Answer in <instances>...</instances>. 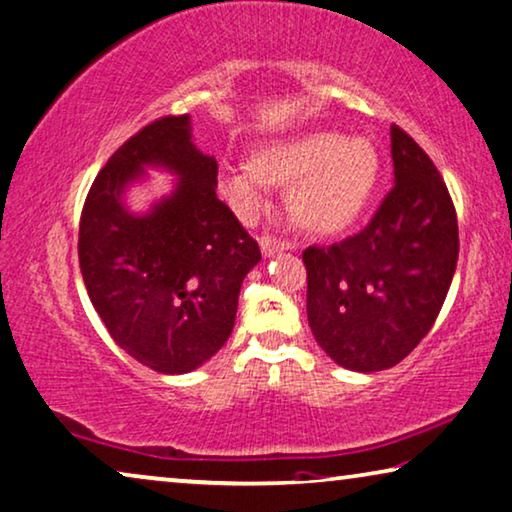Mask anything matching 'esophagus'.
I'll return each mask as SVG.
<instances>
[{
	"mask_svg": "<svg viewBox=\"0 0 512 512\" xmlns=\"http://www.w3.org/2000/svg\"><path fill=\"white\" fill-rule=\"evenodd\" d=\"M284 249H286V244L281 242L279 238H274V235H263V238H261V251L265 256L281 254Z\"/></svg>",
	"mask_w": 512,
	"mask_h": 512,
	"instance_id": "1",
	"label": "esophagus"
}]
</instances>
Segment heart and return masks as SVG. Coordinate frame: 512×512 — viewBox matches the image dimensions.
<instances>
[{
  "label": "heart",
  "instance_id": "obj_1",
  "mask_svg": "<svg viewBox=\"0 0 512 512\" xmlns=\"http://www.w3.org/2000/svg\"><path fill=\"white\" fill-rule=\"evenodd\" d=\"M381 157L372 140L344 138L332 131L265 147L254 164L226 168L221 194L242 217H254L268 203L270 184H292L291 212L311 233L330 235L351 226L372 198Z\"/></svg>",
  "mask_w": 512,
  "mask_h": 512
}]
</instances>
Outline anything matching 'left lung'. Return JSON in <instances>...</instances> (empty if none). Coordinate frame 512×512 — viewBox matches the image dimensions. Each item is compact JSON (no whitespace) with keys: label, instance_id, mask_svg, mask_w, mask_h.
Wrapping results in <instances>:
<instances>
[{"label":"left lung","instance_id":"1","mask_svg":"<svg viewBox=\"0 0 512 512\" xmlns=\"http://www.w3.org/2000/svg\"><path fill=\"white\" fill-rule=\"evenodd\" d=\"M395 187L360 233L307 247V318L318 346L353 372L404 360L432 330L457 268L453 198L425 150L390 127Z\"/></svg>","mask_w":512,"mask_h":512}]
</instances>
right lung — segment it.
<instances>
[{"label": "right lung", "mask_w": 512, "mask_h": 512, "mask_svg": "<svg viewBox=\"0 0 512 512\" xmlns=\"http://www.w3.org/2000/svg\"><path fill=\"white\" fill-rule=\"evenodd\" d=\"M143 165L181 180L136 218L121 191ZM214 187L217 161L191 143L189 115H166L117 147L85 198L78 261L87 295L117 346L154 372L187 374L226 344L242 281L261 261Z\"/></svg>", "instance_id": "right-lung-1"}]
</instances>
